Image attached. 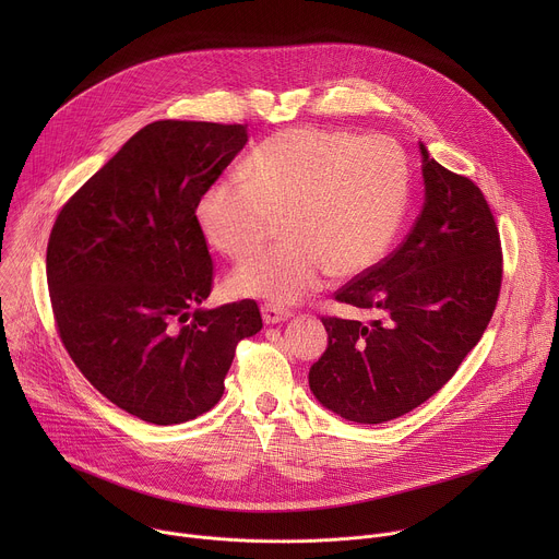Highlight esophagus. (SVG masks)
<instances>
[{"instance_id": "34e87169", "label": "esophagus", "mask_w": 559, "mask_h": 559, "mask_svg": "<svg viewBox=\"0 0 559 559\" xmlns=\"http://www.w3.org/2000/svg\"><path fill=\"white\" fill-rule=\"evenodd\" d=\"M261 311H263V321H265L267 325L283 323V321H287V318L292 316L289 309H285V307H281V305H274V302H265V305L261 307Z\"/></svg>"}]
</instances>
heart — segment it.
<instances>
[{
	"label": "heart",
	"mask_w": 559,
	"mask_h": 559,
	"mask_svg": "<svg viewBox=\"0 0 559 559\" xmlns=\"http://www.w3.org/2000/svg\"><path fill=\"white\" fill-rule=\"evenodd\" d=\"M409 203L407 156L380 134L296 126L261 141L243 177L212 181L197 201L207 243L229 259L257 252L283 218L276 248L238 265L236 296L296 302L341 278L371 270L391 248Z\"/></svg>",
	"instance_id": "b5f03b06"
}]
</instances>
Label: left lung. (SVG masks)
<instances>
[{
    "label": "left lung",
    "mask_w": 559,
    "mask_h": 559,
    "mask_svg": "<svg viewBox=\"0 0 559 559\" xmlns=\"http://www.w3.org/2000/svg\"><path fill=\"white\" fill-rule=\"evenodd\" d=\"M420 152L425 205L412 231L334 294L378 318H321L330 345L311 365L309 386L352 423L380 425L429 401L483 338L500 298L502 243L483 190L423 143Z\"/></svg>",
    "instance_id": "left-lung-1"
}]
</instances>
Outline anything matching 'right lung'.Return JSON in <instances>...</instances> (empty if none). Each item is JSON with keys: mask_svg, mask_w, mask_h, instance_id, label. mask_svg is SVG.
Listing matches in <instances>:
<instances>
[{"mask_svg": "<svg viewBox=\"0 0 559 559\" xmlns=\"http://www.w3.org/2000/svg\"><path fill=\"white\" fill-rule=\"evenodd\" d=\"M246 141L243 123H147L63 203L50 229L57 334L86 380L145 423L210 412L236 345L263 328L250 298L199 309L214 263L197 201Z\"/></svg>", "mask_w": 559, "mask_h": 559, "instance_id": "obj_1", "label": "right lung"}]
</instances>
